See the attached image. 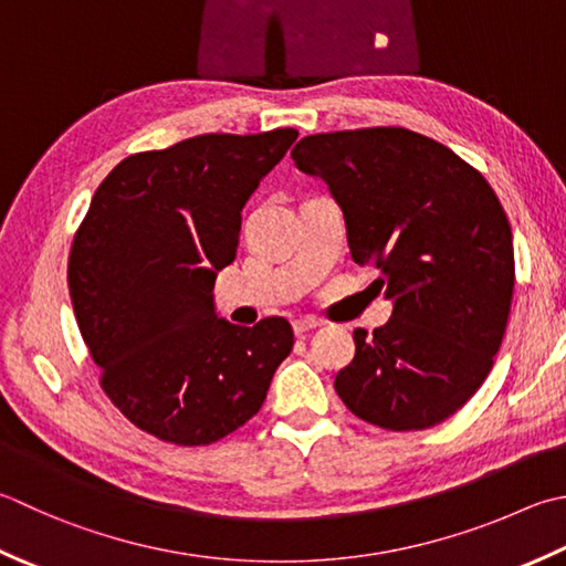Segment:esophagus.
Instances as JSON below:
<instances>
[{
	"label": "esophagus",
	"instance_id": "34e87169",
	"mask_svg": "<svg viewBox=\"0 0 566 566\" xmlns=\"http://www.w3.org/2000/svg\"><path fill=\"white\" fill-rule=\"evenodd\" d=\"M318 326H321L318 318H296L294 321V334L296 336H304V334H308V331H314Z\"/></svg>",
	"mask_w": 566,
	"mask_h": 566
}]
</instances>
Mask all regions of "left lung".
I'll list each match as a JSON object with an SVG mask.
<instances>
[{
    "instance_id": "8db88e82",
    "label": "left lung",
    "mask_w": 566,
    "mask_h": 566,
    "mask_svg": "<svg viewBox=\"0 0 566 566\" xmlns=\"http://www.w3.org/2000/svg\"><path fill=\"white\" fill-rule=\"evenodd\" d=\"M292 159L326 181L350 258L380 270L375 284L395 304L373 334L353 331L343 405L392 431L444 422L489 378L511 316L513 232L491 184L405 127L312 135Z\"/></svg>"
}]
</instances>
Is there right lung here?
<instances>
[{
	"instance_id": "add662e5",
	"label": "right lung",
	"mask_w": 566,
	"mask_h": 566,
	"mask_svg": "<svg viewBox=\"0 0 566 566\" xmlns=\"http://www.w3.org/2000/svg\"><path fill=\"white\" fill-rule=\"evenodd\" d=\"M296 129L198 135L119 161L97 186L69 258L77 328L99 385L132 424L206 447L260 412L294 331L218 318L213 284L235 260L240 210Z\"/></svg>"
}]
</instances>
